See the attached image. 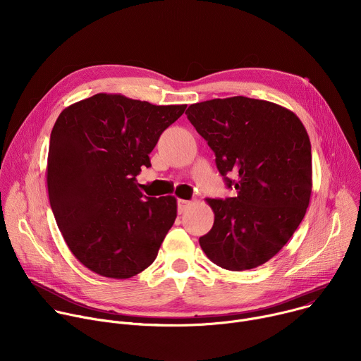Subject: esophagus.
I'll list each match as a JSON object with an SVG mask.
<instances>
[{"label":"esophagus","mask_w":361,"mask_h":361,"mask_svg":"<svg viewBox=\"0 0 361 361\" xmlns=\"http://www.w3.org/2000/svg\"><path fill=\"white\" fill-rule=\"evenodd\" d=\"M177 204H178V213L181 214V213L188 207V205H190L191 202H190V201H187V200H178V202H177Z\"/></svg>","instance_id":"esophagus-1"}]
</instances>
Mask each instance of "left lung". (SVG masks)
I'll return each instance as SVG.
<instances>
[{
    "label": "left lung",
    "instance_id": "8db88e82",
    "mask_svg": "<svg viewBox=\"0 0 361 361\" xmlns=\"http://www.w3.org/2000/svg\"><path fill=\"white\" fill-rule=\"evenodd\" d=\"M187 118L216 154L228 188L209 198L213 228L200 237L209 259L231 271L255 269L291 238L310 202L312 144L300 118L274 102L243 95L191 104ZM228 172L237 180L226 177Z\"/></svg>",
    "mask_w": 361,
    "mask_h": 361
}]
</instances>
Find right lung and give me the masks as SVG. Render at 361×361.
Returning <instances> with one entry per match:
<instances>
[{
  "label": "right lung",
  "instance_id": "add662e5",
  "mask_svg": "<svg viewBox=\"0 0 361 361\" xmlns=\"http://www.w3.org/2000/svg\"><path fill=\"white\" fill-rule=\"evenodd\" d=\"M185 107L99 92L59 116L49 138L48 197L70 251L88 270L130 279L156 260L176 221L177 198L145 197L135 177Z\"/></svg>",
  "mask_w": 361,
  "mask_h": 361
}]
</instances>
